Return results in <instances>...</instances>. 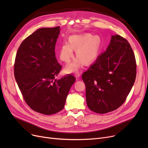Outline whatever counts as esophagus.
Returning <instances> with one entry per match:
<instances>
[{
    "mask_svg": "<svg viewBox=\"0 0 148 148\" xmlns=\"http://www.w3.org/2000/svg\"><path fill=\"white\" fill-rule=\"evenodd\" d=\"M81 73H82V71L79 72V71H76L74 74L75 75V77H76L77 79H79L80 77V75H81Z\"/></svg>",
    "mask_w": 148,
    "mask_h": 148,
    "instance_id": "esophagus-1",
    "label": "esophagus"
}]
</instances>
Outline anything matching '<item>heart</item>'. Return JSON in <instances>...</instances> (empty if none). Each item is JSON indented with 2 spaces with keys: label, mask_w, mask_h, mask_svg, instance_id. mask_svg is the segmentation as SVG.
Segmentation results:
<instances>
[{
  "label": "heart",
  "mask_w": 148,
  "mask_h": 148,
  "mask_svg": "<svg viewBox=\"0 0 148 148\" xmlns=\"http://www.w3.org/2000/svg\"><path fill=\"white\" fill-rule=\"evenodd\" d=\"M101 38L98 35L90 34L69 36V42L62 44L59 50V57L62 61L69 63L74 56V50H76L78 59L74 60L66 68L67 72H74L82 64L88 65L94 62L99 50Z\"/></svg>",
  "instance_id": "heart-1"
}]
</instances>
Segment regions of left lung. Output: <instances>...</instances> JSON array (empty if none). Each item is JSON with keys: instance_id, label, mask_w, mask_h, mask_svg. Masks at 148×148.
Masks as SVG:
<instances>
[{"instance_id": "1", "label": "left lung", "mask_w": 148, "mask_h": 148, "mask_svg": "<svg viewBox=\"0 0 148 148\" xmlns=\"http://www.w3.org/2000/svg\"><path fill=\"white\" fill-rule=\"evenodd\" d=\"M136 77L134 52L126 39L112 36L106 51L82 74L89 109L104 114L118 108L128 95Z\"/></svg>"}]
</instances>
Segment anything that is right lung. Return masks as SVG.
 Wrapping results in <instances>:
<instances>
[{
    "instance_id": "right-lung-1",
    "label": "right lung",
    "mask_w": 148,
    "mask_h": 148,
    "mask_svg": "<svg viewBox=\"0 0 148 148\" xmlns=\"http://www.w3.org/2000/svg\"><path fill=\"white\" fill-rule=\"evenodd\" d=\"M60 26L36 30L20 44L15 56L14 77L27 104L46 115L63 109L75 77L56 79L62 66L55 55Z\"/></svg>"
}]
</instances>
